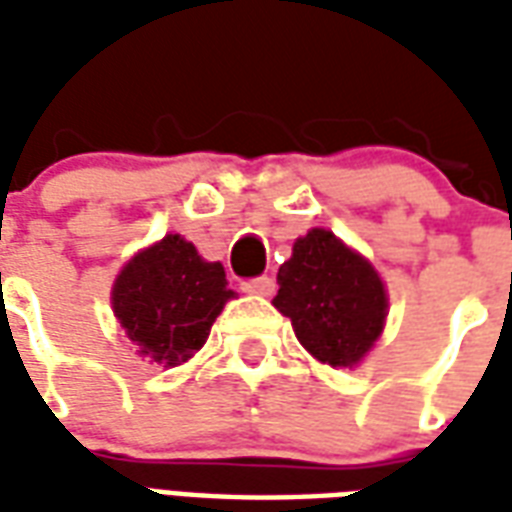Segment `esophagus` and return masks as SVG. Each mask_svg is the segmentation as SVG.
Instances as JSON below:
<instances>
[{"instance_id":"esophagus-1","label":"esophagus","mask_w":512,"mask_h":512,"mask_svg":"<svg viewBox=\"0 0 512 512\" xmlns=\"http://www.w3.org/2000/svg\"><path fill=\"white\" fill-rule=\"evenodd\" d=\"M241 290H244V293H252V296H271V293H274V279L271 277L244 279V282H241Z\"/></svg>"}]
</instances>
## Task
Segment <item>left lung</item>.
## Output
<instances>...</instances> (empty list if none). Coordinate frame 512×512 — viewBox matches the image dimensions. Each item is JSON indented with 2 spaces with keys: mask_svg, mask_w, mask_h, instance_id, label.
<instances>
[{
  "mask_svg": "<svg viewBox=\"0 0 512 512\" xmlns=\"http://www.w3.org/2000/svg\"><path fill=\"white\" fill-rule=\"evenodd\" d=\"M277 307L318 362L354 367L384 329L386 290L365 257L315 227L277 274Z\"/></svg>",
  "mask_w": 512,
  "mask_h": 512,
  "instance_id": "1",
  "label": "left lung"
}]
</instances>
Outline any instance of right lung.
<instances>
[{"label": "right lung", "mask_w": 512, "mask_h": 512, "mask_svg": "<svg viewBox=\"0 0 512 512\" xmlns=\"http://www.w3.org/2000/svg\"><path fill=\"white\" fill-rule=\"evenodd\" d=\"M230 296L222 263L202 260L186 238L167 235L120 271L112 307L136 354L175 367L205 345Z\"/></svg>", "instance_id": "1"}]
</instances>
